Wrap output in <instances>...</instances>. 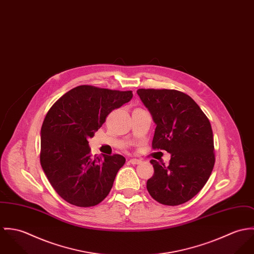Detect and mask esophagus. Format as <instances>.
I'll use <instances>...</instances> for the list:
<instances>
[{"label":"esophagus","mask_w":254,"mask_h":254,"mask_svg":"<svg viewBox=\"0 0 254 254\" xmlns=\"http://www.w3.org/2000/svg\"><path fill=\"white\" fill-rule=\"evenodd\" d=\"M141 160H138V159H130L129 160V163L131 164V165H138V164H140Z\"/></svg>","instance_id":"esophagus-1"}]
</instances>
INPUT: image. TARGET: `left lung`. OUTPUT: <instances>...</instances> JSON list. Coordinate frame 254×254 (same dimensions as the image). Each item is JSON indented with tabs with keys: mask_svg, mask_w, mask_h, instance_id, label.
<instances>
[{
	"mask_svg": "<svg viewBox=\"0 0 254 254\" xmlns=\"http://www.w3.org/2000/svg\"><path fill=\"white\" fill-rule=\"evenodd\" d=\"M156 124L154 149L171 154L168 166L151 160L154 175L149 194L166 205L182 204L195 197L214 167L213 133L207 117L187 94L174 89L137 90Z\"/></svg>",
	"mask_w": 254,
	"mask_h": 254,
	"instance_id": "obj_1",
	"label": "left lung"
}]
</instances>
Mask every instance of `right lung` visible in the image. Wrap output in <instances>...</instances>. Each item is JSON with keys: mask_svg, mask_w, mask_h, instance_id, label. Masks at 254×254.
<instances>
[{"mask_svg": "<svg viewBox=\"0 0 254 254\" xmlns=\"http://www.w3.org/2000/svg\"><path fill=\"white\" fill-rule=\"evenodd\" d=\"M131 98V90L79 85L49 110L41 128V166L57 194L69 203L93 206L111 191L126 159L118 154L92 157L87 139L114 109Z\"/></svg>", "mask_w": 254, "mask_h": 254, "instance_id": "add662e5", "label": "right lung"}]
</instances>
